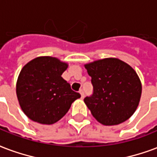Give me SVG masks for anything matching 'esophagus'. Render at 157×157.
Returning a JSON list of instances; mask_svg holds the SVG:
<instances>
[{"instance_id": "obj_1", "label": "esophagus", "mask_w": 157, "mask_h": 157, "mask_svg": "<svg viewBox=\"0 0 157 157\" xmlns=\"http://www.w3.org/2000/svg\"><path fill=\"white\" fill-rule=\"evenodd\" d=\"M79 93H80L81 97H82V98L85 97V91H84V90H79Z\"/></svg>"}]
</instances>
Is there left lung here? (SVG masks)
<instances>
[{"label":"left lung","instance_id":"1","mask_svg":"<svg viewBox=\"0 0 157 157\" xmlns=\"http://www.w3.org/2000/svg\"><path fill=\"white\" fill-rule=\"evenodd\" d=\"M91 77L93 94L85 103L93 117L104 126L126 121L138 108L142 85L135 70L117 58H105L85 65Z\"/></svg>","mask_w":157,"mask_h":157}]
</instances>
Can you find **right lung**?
<instances>
[{"instance_id":"1","label":"right lung","mask_w":157,"mask_h":157,"mask_svg":"<svg viewBox=\"0 0 157 157\" xmlns=\"http://www.w3.org/2000/svg\"><path fill=\"white\" fill-rule=\"evenodd\" d=\"M68 64L51 56H39L21 69L16 94L23 112L33 121L51 125L60 121L81 97L61 77Z\"/></svg>"}]
</instances>
